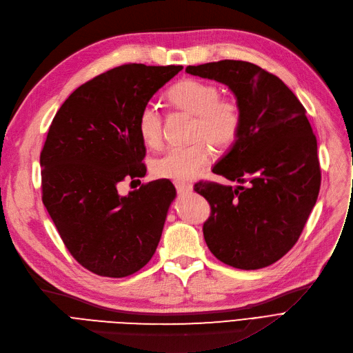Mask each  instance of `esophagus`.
<instances>
[{"label": "esophagus", "instance_id": "esophagus-1", "mask_svg": "<svg viewBox=\"0 0 353 353\" xmlns=\"http://www.w3.org/2000/svg\"><path fill=\"white\" fill-rule=\"evenodd\" d=\"M175 188L178 191V194H188L192 191V183L188 182H175Z\"/></svg>", "mask_w": 353, "mask_h": 353}]
</instances>
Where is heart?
<instances>
[{
    "label": "heart",
    "mask_w": 353,
    "mask_h": 353,
    "mask_svg": "<svg viewBox=\"0 0 353 353\" xmlns=\"http://www.w3.org/2000/svg\"><path fill=\"white\" fill-rule=\"evenodd\" d=\"M168 99L174 107L195 115L190 145L172 147L152 162V174L175 182L194 179L211 161L210 142L216 150H225L236 141L242 125V112L232 98H221L216 85L199 79H183L175 84ZM138 132L142 141L157 148L162 141V115L150 102L138 115Z\"/></svg>",
    "instance_id": "1"
}]
</instances>
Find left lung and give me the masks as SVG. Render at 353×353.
Returning a JSON list of instances; mask_svg holds the SVG:
<instances>
[{"instance_id":"8db88e82","label":"left lung","mask_w":353,"mask_h":353,"mask_svg":"<svg viewBox=\"0 0 353 353\" xmlns=\"http://www.w3.org/2000/svg\"><path fill=\"white\" fill-rule=\"evenodd\" d=\"M185 71L225 84L242 112L236 141L212 171L246 185L195 183L211 205L205 242L230 266L251 271L272 265L299 239L321 188L306 110L282 79L251 62L223 59Z\"/></svg>"}]
</instances>
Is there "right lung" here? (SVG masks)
<instances>
[{
    "mask_svg": "<svg viewBox=\"0 0 353 353\" xmlns=\"http://www.w3.org/2000/svg\"><path fill=\"white\" fill-rule=\"evenodd\" d=\"M181 70L119 65L78 87L52 119L39 157L43 202L70 254L99 276H130L157 251L175 186L118 188L145 176L138 115Z\"/></svg>",
    "mask_w": 353,
    "mask_h": 353,
    "instance_id": "obj_1",
    "label": "right lung"
}]
</instances>
